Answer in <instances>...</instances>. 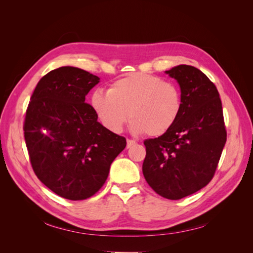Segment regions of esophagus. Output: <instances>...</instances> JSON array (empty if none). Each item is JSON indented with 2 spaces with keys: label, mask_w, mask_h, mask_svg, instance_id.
<instances>
[{
  "label": "esophagus",
  "mask_w": 253,
  "mask_h": 253,
  "mask_svg": "<svg viewBox=\"0 0 253 253\" xmlns=\"http://www.w3.org/2000/svg\"><path fill=\"white\" fill-rule=\"evenodd\" d=\"M134 144H136V141L134 139H127L126 140V148H131Z\"/></svg>",
  "instance_id": "34e87169"
}]
</instances>
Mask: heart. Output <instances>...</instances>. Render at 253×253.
Returning <instances> with one entry per match:
<instances>
[{"label": "heart", "instance_id": "heart-1", "mask_svg": "<svg viewBox=\"0 0 253 253\" xmlns=\"http://www.w3.org/2000/svg\"><path fill=\"white\" fill-rule=\"evenodd\" d=\"M90 104L111 132L119 133L128 116L135 133L157 137L171 129L179 118L182 97L175 83L137 73L115 81L108 91L96 89Z\"/></svg>", "mask_w": 253, "mask_h": 253}]
</instances>
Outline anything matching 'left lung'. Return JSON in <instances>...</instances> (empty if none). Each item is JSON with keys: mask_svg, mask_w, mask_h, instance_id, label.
I'll use <instances>...</instances> for the list:
<instances>
[{"mask_svg": "<svg viewBox=\"0 0 253 253\" xmlns=\"http://www.w3.org/2000/svg\"><path fill=\"white\" fill-rule=\"evenodd\" d=\"M166 73L179 83L181 113L166 134L143 141L142 173L157 194L176 201L211 181L227 131L217 88L203 72L181 64Z\"/></svg>", "mask_w": 253, "mask_h": 253, "instance_id": "1", "label": "left lung"}]
</instances>
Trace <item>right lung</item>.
Returning a JSON list of instances; mask_svg holds the SVG:
<instances>
[{"label":"right lung","instance_id":"right-lung-1","mask_svg":"<svg viewBox=\"0 0 253 253\" xmlns=\"http://www.w3.org/2000/svg\"><path fill=\"white\" fill-rule=\"evenodd\" d=\"M99 80L78 67H59L38 82L26 110L23 129L33 170L66 200L96 194L126 145L125 137L99 124L85 102Z\"/></svg>","mask_w":253,"mask_h":253}]
</instances>
